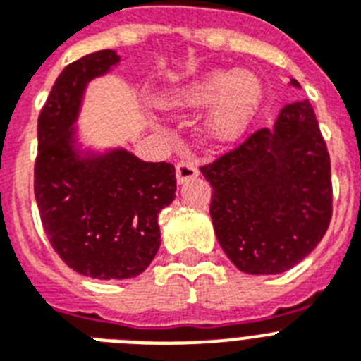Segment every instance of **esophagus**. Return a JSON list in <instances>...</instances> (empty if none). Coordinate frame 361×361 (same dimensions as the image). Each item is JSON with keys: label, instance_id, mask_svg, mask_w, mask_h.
Listing matches in <instances>:
<instances>
[{"label": "esophagus", "instance_id": "esophagus-1", "mask_svg": "<svg viewBox=\"0 0 361 361\" xmlns=\"http://www.w3.org/2000/svg\"><path fill=\"white\" fill-rule=\"evenodd\" d=\"M197 175H199V170H197L193 162H188V161L177 162V180H178V184H186L188 180L195 178Z\"/></svg>", "mask_w": 361, "mask_h": 361}]
</instances>
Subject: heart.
<instances>
[{
	"label": "heart",
	"mask_w": 361,
	"mask_h": 361,
	"mask_svg": "<svg viewBox=\"0 0 361 361\" xmlns=\"http://www.w3.org/2000/svg\"><path fill=\"white\" fill-rule=\"evenodd\" d=\"M262 99V85L250 72L216 70L173 90L168 104L177 110L213 106L209 132L220 142L237 141L253 121Z\"/></svg>",
	"instance_id": "1"
}]
</instances>
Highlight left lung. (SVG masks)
Instances as JSON below:
<instances>
[{
	"label": "left lung",
	"mask_w": 361,
	"mask_h": 361,
	"mask_svg": "<svg viewBox=\"0 0 361 361\" xmlns=\"http://www.w3.org/2000/svg\"><path fill=\"white\" fill-rule=\"evenodd\" d=\"M200 171L213 188L216 240L244 273L291 269L329 228V152L307 99L286 104L273 128L257 130Z\"/></svg>",
	"instance_id": "1"
}]
</instances>
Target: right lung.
<instances>
[{
    "mask_svg": "<svg viewBox=\"0 0 361 361\" xmlns=\"http://www.w3.org/2000/svg\"><path fill=\"white\" fill-rule=\"evenodd\" d=\"M117 63L116 50L70 63L37 119L34 193L43 229L66 266L99 280L133 279L149 266L161 245L157 216L177 191L170 162L75 146L73 124L86 85Z\"/></svg>",
    "mask_w": 361,
    "mask_h": 361,
    "instance_id": "1",
    "label": "right lung"
}]
</instances>
